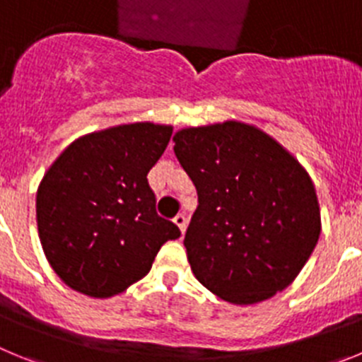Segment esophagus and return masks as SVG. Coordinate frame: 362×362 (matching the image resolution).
<instances>
[{"label": "esophagus", "mask_w": 362, "mask_h": 362, "mask_svg": "<svg viewBox=\"0 0 362 362\" xmlns=\"http://www.w3.org/2000/svg\"><path fill=\"white\" fill-rule=\"evenodd\" d=\"M174 223L179 226L181 233H185V230H187V225H188L187 216H185V214H177V216L174 217Z\"/></svg>", "instance_id": "esophagus-1"}]
</instances>
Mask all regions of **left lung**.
Segmentation results:
<instances>
[{"mask_svg":"<svg viewBox=\"0 0 362 362\" xmlns=\"http://www.w3.org/2000/svg\"><path fill=\"white\" fill-rule=\"evenodd\" d=\"M177 161L197 190L185 233L203 286L233 305H254L292 283L321 233L312 179L277 141L250 124L185 129Z\"/></svg>","mask_w":362,"mask_h":362,"instance_id":"8db88e82","label":"left lung"}]
</instances>
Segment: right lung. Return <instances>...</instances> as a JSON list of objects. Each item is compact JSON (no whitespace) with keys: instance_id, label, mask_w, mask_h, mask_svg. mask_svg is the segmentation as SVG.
<instances>
[{"instance_id":"right-lung-1","label":"right lung","mask_w":362,"mask_h":362,"mask_svg":"<svg viewBox=\"0 0 362 362\" xmlns=\"http://www.w3.org/2000/svg\"><path fill=\"white\" fill-rule=\"evenodd\" d=\"M172 129L121 124L74 141L45 174L36 196L40 239L63 283L90 297L124 292L181 230L156 212L150 168Z\"/></svg>"}]
</instances>
